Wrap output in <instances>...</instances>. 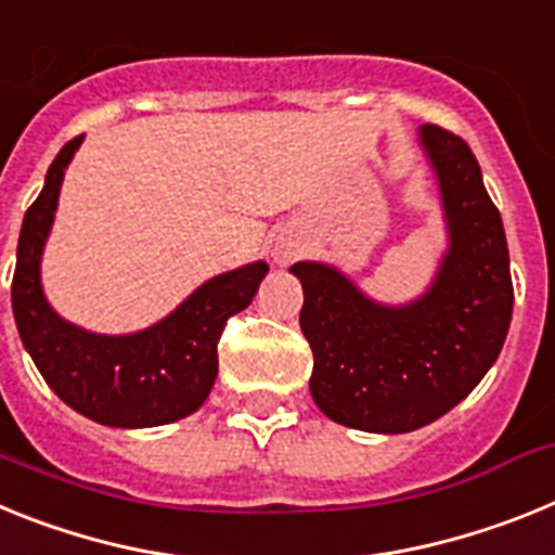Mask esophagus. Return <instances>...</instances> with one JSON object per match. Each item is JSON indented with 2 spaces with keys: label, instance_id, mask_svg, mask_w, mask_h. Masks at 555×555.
<instances>
[{
  "label": "esophagus",
  "instance_id": "esophagus-1",
  "mask_svg": "<svg viewBox=\"0 0 555 555\" xmlns=\"http://www.w3.org/2000/svg\"><path fill=\"white\" fill-rule=\"evenodd\" d=\"M276 259H279V262H291V259H296V250H293L291 245H279Z\"/></svg>",
  "mask_w": 555,
  "mask_h": 555
}]
</instances>
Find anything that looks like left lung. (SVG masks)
Listing matches in <instances>:
<instances>
[{
	"label": "left lung",
	"mask_w": 555,
	"mask_h": 555,
	"mask_svg": "<svg viewBox=\"0 0 555 555\" xmlns=\"http://www.w3.org/2000/svg\"><path fill=\"white\" fill-rule=\"evenodd\" d=\"M444 197L450 254L430 293L379 307L318 262L291 268L305 287L298 324L312 349L310 391L332 422L365 433H411L452 411L498 360L514 310L508 245L469 144L422 125Z\"/></svg>",
	"instance_id": "left-lung-1"
}]
</instances>
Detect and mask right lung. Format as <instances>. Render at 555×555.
Masks as SVG:
<instances>
[{
    "label": "right lung",
    "instance_id": "obj_1",
    "mask_svg": "<svg viewBox=\"0 0 555 555\" xmlns=\"http://www.w3.org/2000/svg\"><path fill=\"white\" fill-rule=\"evenodd\" d=\"M83 137L61 147L41 195L24 215L13 273V315L24 349L52 391L108 427H156L195 413L218 377V344L231 315L250 305L268 264L254 262L197 287L172 315L137 335H91L47 305L38 264L55 218L66 164Z\"/></svg>",
    "mask_w": 555,
    "mask_h": 555
}]
</instances>
